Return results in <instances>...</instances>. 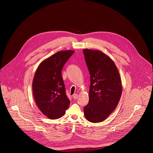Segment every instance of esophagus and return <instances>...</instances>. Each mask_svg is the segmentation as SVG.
Returning a JSON list of instances; mask_svg holds the SVG:
<instances>
[{
  "instance_id": "1",
  "label": "esophagus",
  "mask_w": 153,
  "mask_h": 153,
  "mask_svg": "<svg viewBox=\"0 0 153 153\" xmlns=\"http://www.w3.org/2000/svg\"><path fill=\"white\" fill-rule=\"evenodd\" d=\"M73 98H74L75 100H76V99L78 98V94H74V95H73Z\"/></svg>"
}]
</instances>
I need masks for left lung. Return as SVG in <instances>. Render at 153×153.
<instances>
[{
  "instance_id": "8db88e82",
  "label": "left lung",
  "mask_w": 153,
  "mask_h": 153,
  "mask_svg": "<svg viewBox=\"0 0 153 153\" xmlns=\"http://www.w3.org/2000/svg\"><path fill=\"white\" fill-rule=\"evenodd\" d=\"M91 78L85 118L97 123L105 120L116 108L123 91L118 68L107 55L99 50L83 49Z\"/></svg>"
}]
</instances>
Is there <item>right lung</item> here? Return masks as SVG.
I'll return each instance as SVG.
<instances>
[{
  "instance_id": "right-lung-1",
  "label": "right lung",
  "mask_w": 153,
  "mask_h": 153,
  "mask_svg": "<svg viewBox=\"0 0 153 153\" xmlns=\"http://www.w3.org/2000/svg\"><path fill=\"white\" fill-rule=\"evenodd\" d=\"M73 50L59 51L39 65L32 82L33 94L41 111L51 120L62 117L70 101L65 93L61 71Z\"/></svg>"
}]
</instances>
